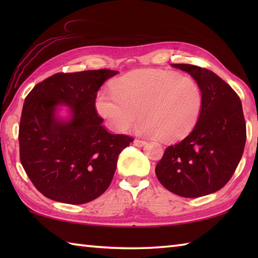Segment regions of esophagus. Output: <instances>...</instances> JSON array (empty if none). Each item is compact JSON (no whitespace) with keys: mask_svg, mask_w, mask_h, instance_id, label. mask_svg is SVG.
<instances>
[{"mask_svg":"<svg viewBox=\"0 0 258 258\" xmlns=\"http://www.w3.org/2000/svg\"><path fill=\"white\" fill-rule=\"evenodd\" d=\"M133 145L137 146V147H143L146 145V141H143V140H139V139H135L133 141Z\"/></svg>","mask_w":258,"mask_h":258,"instance_id":"34e87169","label":"esophagus"}]
</instances>
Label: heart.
I'll return each instance as SVG.
<instances>
[{
  "instance_id": "obj_1",
  "label": "heart",
  "mask_w": 258,
  "mask_h": 258,
  "mask_svg": "<svg viewBox=\"0 0 258 258\" xmlns=\"http://www.w3.org/2000/svg\"><path fill=\"white\" fill-rule=\"evenodd\" d=\"M112 92H101L97 109L109 127L125 132L139 118V134H156L176 141L198 123L204 106L202 87L194 78L161 69H139L112 82Z\"/></svg>"
}]
</instances>
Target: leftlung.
Masks as SVG:
<instances>
[{
  "label": "left lung",
  "instance_id": "8db88e82",
  "mask_svg": "<svg viewBox=\"0 0 258 258\" xmlns=\"http://www.w3.org/2000/svg\"><path fill=\"white\" fill-rule=\"evenodd\" d=\"M172 66L190 74L200 85L204 106L192 132L165 150L156 175L173 194L203 197L222 189L241 159L246 143L241 101L215 73L194 64Z\"/></svg>",
  "mask_w": 258,
  "mask_h": 258
}]
</instances>
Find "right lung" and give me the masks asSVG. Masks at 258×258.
<instances>
[{"mask_svg":"<svg viewBox=\"0 0 258 258\" xmlns=\"http://www.w3.org/2000/svg\"><path fill=\"white\" fill-rule=\"evenodd\" d=\"M110 69L58 73L26 97L19 126L20 161L35 187L54 202L81 205L110 185L117 159L132 138L111 134L95 110ZM60 106L70 116L57 115Z\"/></svg>","mask_w":258,"mask_h":258,"instance_id":"obj_1","label":"right lung"}]
</instances>
